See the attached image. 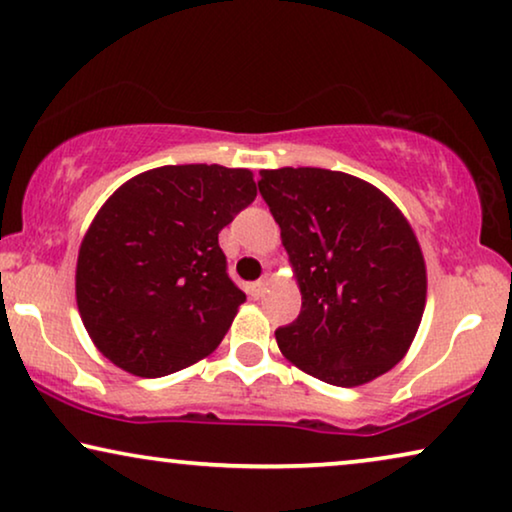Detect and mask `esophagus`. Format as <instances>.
<instances>
[{
    "instance_id": "34e87169",
    "label": "esophagus",
    "mask_w": 512,
    "mask_h": 512,
    "mask_svg": "<svg viewBox=\"0 0 512 512\" xmlns=\"http://www.w3.org/2000/svg\"><path fill=\"white\" fill-rule=\"evenodd\" d=\"M266 285H269V278H262V280H257V283L250 285V292H253V297H262V294L266 292Z\"/></svg>"
}]
</instances>
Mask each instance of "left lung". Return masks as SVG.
Listing matches in <instances>:
<instances>
[{
	"label": "left lung",
	"mask_w": 512,
	"mask_h": 512,
	"mask_svg": "<svg viewBox=\"0 0 512 512\" xmlns=\"http://www.w3.org/2000/svg\"><path fill=\"white\" fill-rule=\"evenodd\" d=\"M257 181L301 290L276 329L308 376L357 387L399 364L420 327L427 269L408 220L378 187L343 171L283 167Z\"/></svg>",
	"instance_id": "1"
}]
</instances>
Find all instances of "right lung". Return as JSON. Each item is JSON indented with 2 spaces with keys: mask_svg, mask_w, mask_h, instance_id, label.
Wrapping results in <instances>:
<instances>
[{
  "mask_svg": "<svg viewBox=\"0 0 512 512\" xmlns=\"http://www.w3.org/2000/svg\"><path fill=\"white\" fill-rule=\"evenodd\" d=\"M255 197L248 169L169 164L106 199L76 264L78 313L104 357L162 378L218 348L246 301L218 234Z\"/></svg>",
  "mask_w": 512,
  "mask_h": 512,
  "instance_id": "obj_1",
  "label": "right lung"
}]
</instances>
